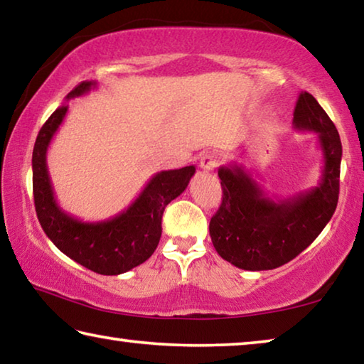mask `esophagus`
I'll list each match as a JSON object with an SVG mask.
<instances>
[{
    "instance_id": "obj_1",
    "label": "esophagus",
    "mask_w": 364,
    "mask_h": 364,
    "mask_svg": "<svg viewBox=\"0 0 364 364\" xmlns=\"http://www.w3.org/2000/svg\"><path fill=\"white\" fill-rule=\"evenodd\" d=\"M220 160L221 156L218 152H205L204 156L200 157V168L204 171H212L220 164Z\"/></svg>"
}]
</instances>
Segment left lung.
<instances>
[{
	"label": "left lung",
	"mask_w": 364,
	"mask_h": 364,
	"mask_svg": "<svg viewBox=\"0 0 364 364\" xmlns=\"http://www.w3.org/2000/svg\"><path fill=\"white\" fill-rule=\"evenodd\" d=\"M294 128L316 133L323 152L318 186L287 199H271L242 164L218 168L223 199L210 220V237L223 260L249 271L291 262L324 230L336 212L342 143L329 115L310 93H300Z\"/></svg>",
	"instance_id": "obj_1"
}]
</instances>
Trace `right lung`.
Listing matches in <instances>:
<instances>
[{
    "label": "right lung",
    "mask_w": 364,
    "mask_h": 364,
    "mask_svg": "<svg viewBox=\"0 0 364 364\" xmlns=\"http://www.w3.org/2000/svg\"><path fill=\"white\" fill-rule=\"evenodd\" d=\"M96 82H83L67 100L86 95ZM69 110L67 104L54 110L36 136L32 170L33 199L40 225L53 244L72 260L95 273L115 276L144 263L157 249L165 207L188 188L194 165L154 175L127 210L104 221H82L59 207L49 180L46 152Z\"/></svg>",
    "instance_id": "obj_1"
}]
</instances>
